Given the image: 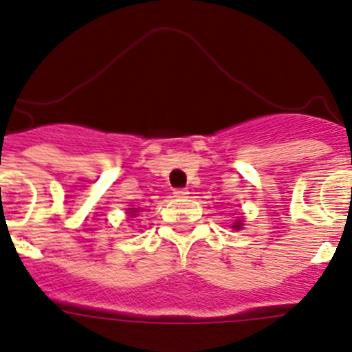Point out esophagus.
<instances>
[{"label": "esophagus", "mask_w": 352, "mask_h": 352, "mask_svg": "<svg viewBox=\"0 0 352 352\" xmlns=\"http://www.w3.org/2000/svg\"><path fill=\"white\" fill-rule=\"evenodd\" d=\"M188 195H189L188 189H184V188L173 189V196H175V198H186Z\"/></svg>", "instance_id": "34e87169"}]
</instances>
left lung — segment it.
Returning <instances> with one entry per match:
<instances>
[{
    "label": "left lung",
    "instance_id": "left-lung-1",
    "mask_svg": "<svg viewBox=\"0 0 352 352\" xmlns=\"http://www.w3.org/2000/svg\"><path fill=\"white\" fill-rule=\"evenodd\" d=\"M240 224H242V223H240V221H239V223H236L235 226H233V228H240Z\"/></svg>",
    "mask_w": 352,
    "mask_h": 352
}]
</instances>
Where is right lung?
Returning a JSON list of instances; mask_svg holds the SVG:
<instances>
[{
    "label": "right lung",
    "mask_w": 352,
    "mask_h": 352,
    "mask_svg": "<svg viewBox=\"0 0 352 352\" xmlns=\"http://www.w3.org/2000/svg\"><path fill=\"white\" fill-rule=\"evenodd\" d=\"M131 210H133V208H131ZM133 212H137V210H133Z\"/></svg>",
    "instance_id": "add662e5"
}]
</instances>
